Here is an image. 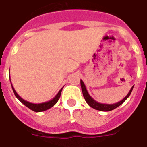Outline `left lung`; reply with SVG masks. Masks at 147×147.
Returning <instances> with one entry per match:
<instances>
[{"label":"left lung","mask_w":147,"mask_h":147,"mask_svg":"<svg viewBox=\"0 0 147 147\" xmlns=\"http://www.w3.org/2000/svg\"><path fill=\"white\" fill-rule=\"evenodd\" d=\"M81 87H82V94L83 96L85 98V101L88 104L90 107H92V108H94L95 110H98V111H112V110L115 109L117 107H119L120 105H122L124 101H125L128 98V97L130 96L131 92H132V90L134 88V86H132V88H130V92L127 94V96L123 98V100H121V101H119L117 103H115V104H111V105H108V104H101V103H99L98 101L93 99L92 97L90 96V94H88V92L87 91V88L85 87V85L84 84L82 80H81Z\"/></svg>","instance_id":"obj_1"}]
</instances>
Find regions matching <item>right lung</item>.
I'll list each match as a JSON object with an SVG mask.
<instances>
[{
  "mask_svg": "<svg viewBox=\"0 0 147 147\" xmlns=\"http://www.w3.org/2000/svg\"><path fill=\"white\" fill-rule=\"evenodd\" d=\"M10 77V76H9ZM10 84H11V86H12V89L13 91V93H14L15 96L17 97V98L18 100L22 103V104H24L25 106L31 109L32 111L35 112H41V111H47V110L49 109L52 107H53L54 105L57 103V101L59 100L60 98V95H61V92H62V90L63 88H62L61 89L59 90V92H58V94L55 95L54 98L50 100H48V101H46V102L43 103H40V104H33V103H30L27 101V100H25L24 99L21 98V97L20 96L19 94H17V92L15 91L14 88L13 87L12 83L10 82Z\"/></svg>",
  "mask_w": 147,
  "mask_h": 147,
  "instance_id": "right-lung-1",
  "label": "right lung"
}]
</instances>
